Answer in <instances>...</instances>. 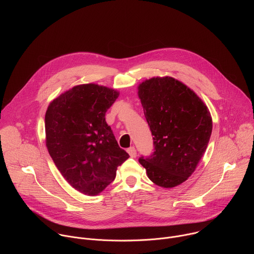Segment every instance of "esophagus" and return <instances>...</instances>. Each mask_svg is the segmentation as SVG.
Masks as SVG:
<instances>
[{"label": "esophagus", "mask_w": 254, "mask_h": 254, "mask_svg": "<svg viewBox=\"0 0 254 254\" xmlns=\"http://www.w3.org/2000/svg\"><path fill=\"white\" fill-rule=\"evenodd\" d=\"M127 153L131 158H135L136 157V151L134 149V147H130L127 149Z\"/></svg>", "instance_id": "34e87169"}]
</instances>
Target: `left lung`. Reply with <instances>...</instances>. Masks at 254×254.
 <instances>
[{"label": "left lung", "instance_id": "8db88e82", "mask_svg": "<svg viewBox=\"0 0 254 254\" xmlns=\"http://www.w3.org/2000/svg\"><path fill=\"white\" fill-rule=\"evenodd\" d=\"M137 90L154 135V153L138 162L156 185L174 188L194 173L207 149L210 112L192 89L170 76L148 79Z\"/></svg>", "mask_w": 254, "mask_h": 254}]
</instances>
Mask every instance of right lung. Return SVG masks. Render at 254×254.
<instances>
[{
	"instance_id": "1",
	"label": "right lung",
	"mask_w": 254,
	"mask_h": 254,
	"mask_svg": "<svg viewBox=\"0 0 254 254\" xmlns=\"http://www.w3.org/2000/svg\"><path fill=\"white\" fill-rule=\"evenodd\" d=\"M119 91L80 84L50 102L45 115L46 146L67 182L82 194L98 195L128 159L105 122Z\"/></svg>"
}]
</instances>
